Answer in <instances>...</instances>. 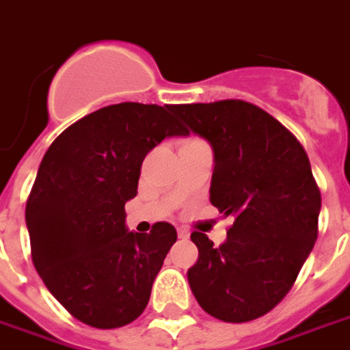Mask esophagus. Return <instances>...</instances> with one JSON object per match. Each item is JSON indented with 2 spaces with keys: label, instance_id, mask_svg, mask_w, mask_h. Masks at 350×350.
Segmentation results:
<instances>
[{
  "label": "esophagus",
  "instance_id": "1",
  "mask_svg": "<svg viewBox=\"0 0 350 350\" xmlns=\"http://www.w3.org/2000/svg\"><path fill=\"white\" fill-rule=\"evenodd\" d=\"M189 230L187 228H178V237H180V239H189Z\"/></svg>",
  "mask_w": 350,
  "mask_h": 350
}]
</instances>
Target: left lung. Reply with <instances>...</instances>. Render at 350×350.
Instances as JSON below:
<instances>
[{
  "mask_svg": "<svg viewBox=\"0 0 350 350\" xmlns=\"http://www.w3.org/2000/svg\"><path fill=\"white\" fill-rule=\"evenodd\" d=\"M183 128L208 139L209 200L232 219L221 247L202 232L187 271L202 310L224 323L271 312L293 287L319 232L321 191L306 150L267 111L243 100L172 105Z\"/></svg>",
  "mask_w": 350,
  "mask_h": 350,
  "instance_id": "left-lung-1",
  "label": "left lung"
}]
</instances>
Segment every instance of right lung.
Wrapping results in <instances>:
<instances>
[{"label": "right lung", "mask_w": 350, "mask_h": 350, "mask_svg": "<svg viewBox=\"0 0 350 350\" xmlns=\"http://www.w3.org/2000/svg\"><path fill=\"white\" fill-rule=\"evenodd\" d=\"M168 135H187L172 105L124 102L83 116L51 142L25 204L31 258L50 293L94 328L135 321L176 228L126 230V202L137 195L141 165Z\"/></svg>", "instance_id": "obj_1"}]
</instances>
